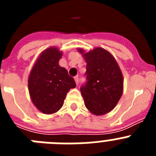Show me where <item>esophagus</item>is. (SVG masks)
I'll return each instance as SVG.
<instances>
[{"label": "esophagus", "instance_id": "1", "mask_svg": "<svg viewBox=\"0 0 156 156\" xmlns=\"http://www.w3.org/2000/svg\"><path fill=\"white\" fill-rule=\"evenodd\" d=\"M74 80H75V82L76 83V85H78V83H79V76H76L74 77Z\"/></svg>", "mask_w": 156, "mask_h": 156}]
</instances>
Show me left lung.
Here are the masks:
<instances>
[{
    "instance_id": "obj_1",
    "label": "left lung",
    "mask_w": 156,
    "mask_h": 156,
    "mask_svg": "<svg viewBox=\"0 0 156 156\" xmlns=\"http://www.w3.org/2000/svg\"><path fill=\"white\" fill-rule=\"evenodd\" d=\"M87 62V83L80 87L86 108L95 115L113 109L123 91V76L111 53L101 48L77 49Z\"/></svg>"
}]
</instances>
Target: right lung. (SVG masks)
Listing matches in <instances>:
<instances>
[{"label":"right lung","instance_id":"right-lung-1","mask_svg":"<svg viewBox=\"0 0 156 156\" xmlns=\"http://www.w3.org/2000/svg\"><path fill=\"white\" fill-rule=\"evenodd\" d=\"M62 52L55 47L45 49L34 63L28 79L30 98L37 108L44 114H53L64 104L66 94L76 87L73 78L59 66Z\"/></svg>","mask_w":156,"mask_h":156}]
</instances>
